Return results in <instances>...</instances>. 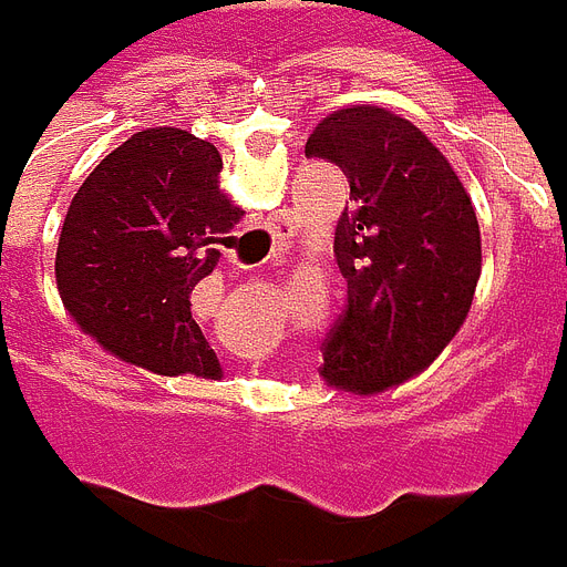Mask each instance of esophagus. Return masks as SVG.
Instances as JSON below:
<instances>
[{
    "label": "esophagus",
    "instance_id": "34e87169",
    "mask_svg": "<svg viewBox=\"0 0 567 567\" xmlns=\"http://www.w3.org/2000/svg\"><path fill=\"white\" fill-rule=\"evenodd\" d=\"M231 262H235L237 269H244V266H240V259H237V257H235V254H231Z\"/></svg>",
    "mask_w": 567,
    "mask_h": 567
}]
</instances>
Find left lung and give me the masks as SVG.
<instances>
[{"label": "left lung", "mask_w": 567, "mask_h": 567, "mask_svg": "<svg viewBox=\"0 0 567 567\" xmlns=\"http://www.w3.org/2000/svg\"><path fill=\"white\" fill-rule=\"evenodd\" d=\"M308 158L349 177L336 225L346 308L323 339V378L381 393L429 368L454 339L480 282V221L447 158L383 107L330 113Z\"/></svg>", "instance_id": "obj_1"}]
</instances>
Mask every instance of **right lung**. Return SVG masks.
Returning a JSON list of instances; mask_svg holds the SVG:
<instances>
[{"label": "right lung", "instance_id": "1", "mask_svg": "<svg viewBox=\"0 0 567 567\" xmlns=\"http://www.w3.org/2000/svg\"><path fill=\"white\" fill-rule=\"evenodd\" d=\"M218 148L186 130L130 136L79 186L62 221L56 285L75 323L123 361L215 378L189 295L244 212L218 189Z\"/></svg>", "mask_w": 567, "mask_h": 567}]
</instances>
